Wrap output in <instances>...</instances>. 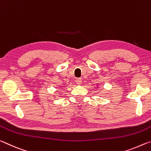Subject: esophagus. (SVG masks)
Masks as SVG:
<instances>
[{
	"label": "esophagus",
	"instance_id": "1",
	"mask_svg": "<svg viewBox=\"0 0 151 151\" xmlns=\"http://www.w3.org/2000/svg\"><path fill=\"white\" fill-rule=\"evenodd\" d=\"M82 83V79L80 78H76V83L77 84V85H81Z\"/></svg>",
	"mask_w": 151,
	"mask_h": 151
}]
</instances>
